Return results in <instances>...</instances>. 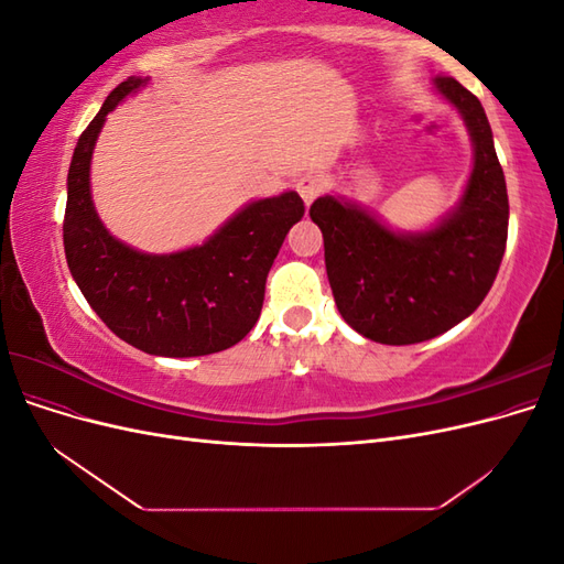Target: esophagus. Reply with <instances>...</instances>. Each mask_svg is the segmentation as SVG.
<instances>
[{"label": "esophagus", "mask_w": 564, "mask_h": 564, "mask_svg": "<svg viewBox=\"0 0 564 564\" xmlns=\"http://www.w3.org/2000/svg\"><path fill=\"white\" fill-rule=\"evenodd\" d=\"M324 187H327V181H324V176L317 174V172L303 174V176L296 181V191H299V195L303 197L305 204H311V202L324 191Z\"/></svg>", "instance_id": "34e87169"}]
</instances>
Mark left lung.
<instances>
[{"mask_svg":"<svg viewBox=\"0 0 564 564\" xmlns=\"http://www.w3.org/2000/svg\"><path fill=\"white\" fill-rule=\"evenodd\" d=\"M435 91L460 112L473 141V172L456 207L423 232H395L334 195L317 197L313 224L336 308L377 344L409 346L449 332L485 301L508 237V193L480 100L454 77Z\"/></svg>","mask_w":564,"mask_h":564,"instance_id":"left-lung-1","label":"left lung"}]
</instances>
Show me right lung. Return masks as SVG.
<instances>
[{
	"mask_svg": "<svg viewBox=\"0 0 564 564\" xmlns=\"http://www.w3.org/2000/svg\"><path fill=\"white\" fill-rule=\"evenodd\" d=\"M143 84H119L79 135L67 172V268L96 315L129 346L162 357L220 352L259 319L265 278L289 228L303 218V199L294 191L256 199L207 242L176 253H143L115 240L94 209L91 155L108 112Z\"/></svg>",
	"mask_w": 564,
	"mask_h": 564,
	"instance_id": "1",
	"label": "right lung"
}]
</instances>
